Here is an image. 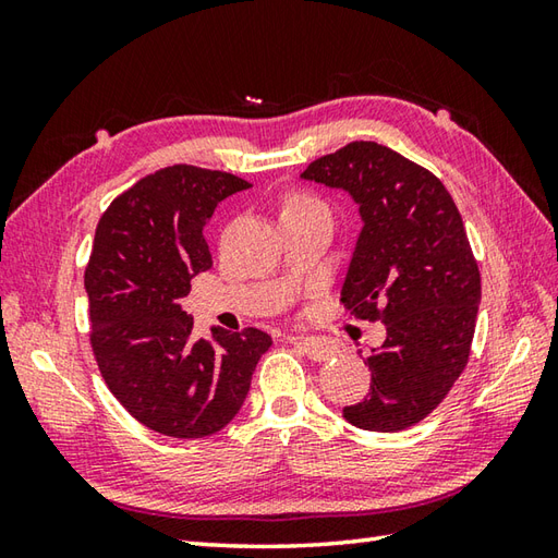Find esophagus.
I'll return each mask as SVG.
<instances>
[{
  "instance_id": "1",
  "label": "esophagus",
  "mask_w": 558,
  "mask_h": 558,
  "mask_svg": "<svg viewBox=\"0 0 558 558\" xmlns=\"http://www.w3.org/2000/svg\"><path fill=\"white\" fill-rule=\"evenodd\" d=\"M294 345L302 348V352L306 357L314 360V362H326L330 357H336L338 348L330 342L328 338H316V336H298V338H290Z\"/></svg>"
}]
</instances>
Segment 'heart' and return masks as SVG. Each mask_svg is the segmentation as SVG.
I'll return each mask as SVG.
<instances>
[{
  "mask_svg": "<svg viewBox=\"0 0 558 558\" xmlns=\"http://www.w3.org/2000/svg\"><path fill=\"white\" fill-rule=\"evenodd\" d=\"M300 208H322V204H316V201L310 196H292L286 206V210H300Z\"/></svg>",
  "mask_w": 558,
  "mask_h": 558,
  "instance_id": "1",
  "label": "heart"
}]
</instances>
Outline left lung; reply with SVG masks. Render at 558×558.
Returning <instances> with one entry per match:
<instances>
[{
  "instance_id": "8db88e82",
  "label": "left lung",
  "mask_w": 558,
  "mask_h": 558,
  "mask_svg": "<svg viewBox=\"0 0 558 558\" xmlns=\"http://www.w3.org/2000/svg\"><path fill=\"white\" fill-rule=\"evenodd\" d=\"M302 180L345 192L360 208L340 298L386 326L364 362L372 393L342 410L366 432H400L424 420L465 369L482 300L477 260L441 180L374 141L314 160Z\"/></svg>"
}]
</instances>
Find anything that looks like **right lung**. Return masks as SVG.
<instances>
[{"label":"right lung","instance_id":"obj_1","mask_svg":"<svg viewBox=\"0 0 558 558\" xmlns=\"http://www.w3.org/2000/svg\"><path fill=\"white\" fill-rule=\"evenodd\" d=\"M248 186L172 165L114 198L98 222L86 270L90 345L112 396L158 434L204 438L230 424L272 342L258 328L220 326L196 340L182 310L192 280L213 266L204 230L216 206Z\"/></svg>","mask_w":558,"mask_h":558}]
</instances>
